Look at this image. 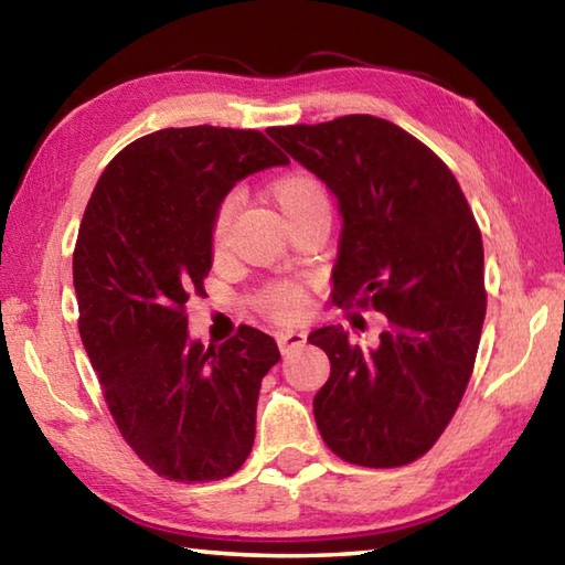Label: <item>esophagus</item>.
<instances>
[{"label":"esophagus","instance_id":"34e87169","mask_svg":"<svg viewBox=\"0 0 565 565\" xmlns=\"http://www.w3.org/2000/svg\"><path fill=\"white\" fill-rule=\"evenodd\" d=\"M276 343H279L281 353H289L294 349H299L306 343V333L299 331V329H284L276 333Z\"/></svg>","mask_w":565,"mask_h":565}]
</instances>
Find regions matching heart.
Segmentation results:
<instances>
[{"mask_svg":"<svg viewBox=\"0 0 565 565\" xmlns=\"http://www.w3.org/2000/svg\"><path fill=\"white\" fill-rule=\"evenodd\" d=\"M274 199L286 218H294L296 214L306 212L313 206H329L327 186L319 177H313L311 171H289L281 179H276L274 184ZM236 212V196H226L218 204L212 224V246L214 252H224L228 242V228H232V218ZM262 311L269 313L274 319H294L303 311V291L296 284H274L259 296Z\"/></svg>","mask_w":565,"mask_h":565,"instance_id":"1","label":"heart"}]
</instances>
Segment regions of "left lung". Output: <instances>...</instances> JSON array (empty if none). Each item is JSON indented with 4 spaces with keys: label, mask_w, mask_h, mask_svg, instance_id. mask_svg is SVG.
<instances>
[{
    "label": "left lung",
    "mask_w": 565,
    "mask_h": 565,
    "mask_svg": "<svg viewBox=\"0 0 565 565\" xmlns=\"http://www.w3.org/2000/svg\"><path fill=\"white\" fill-rule=\"evenodd\" d=\"M266 134L339 199L333 303L388 319L374 349L341 327L309 337L331 361L313 396L321 438L349 463L406 466L454 418L481 341L483 242L471 206L431 149L371 114Z\"/></svg>",
    "instance_id": "1"
}]
</instances>
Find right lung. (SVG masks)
Returning <instances> with one entry per match:
<instances>
[{
    "mask_svg": "<svg viewBox=\"0 0 565 565\" xmlns=\"http://www.w3.org/2000/svg\"><path fill=\"white\" fill-rule=\"evenodd\" d=\"M289 164L262 131L161 129L104 169L74 246L79 333L114 424L169 481L232 476L252 454L276 341L242 327L204 349L186 331L204 294L218 204L248 174Z\"/></svg>",
    "mask_w": 565,
    "mask_h": 565,
    "instance_id": "1",
    "label": "right lung"
}]
</instances>
